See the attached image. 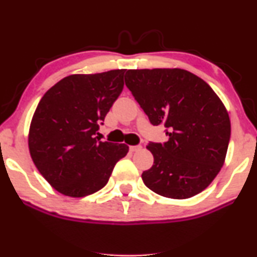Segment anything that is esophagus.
Listing matches in <instances>:
<instances>
[{
	"instance_id": "esophagus-1",
	"label": "esophagus",
	"mask_w": 257,
	"mask_h": 257,
	"mask_svg": "<svg viewBox=\"0 0 257 257\" xmlns=\"http://www.w3.org/2000/svg\"><path fill=\"white\" fill-rule=\"evenodd\" d=\"M129 149H131V151H132V152H138V151H140L141 149H143V146H141V145H137V146H131V147H129Z\"/></svg>"
}]
</instances>
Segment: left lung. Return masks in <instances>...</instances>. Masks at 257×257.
Returning a JSON list of instances; mask_svg holds the SVG:
<instances>
[{
    "label": "left lung",
    "mask_w": 257,
    "mask_h": 257,
    "mask_svg": "<svg viewBox=\"0 0 257 257\" xmlns=\"http://www.w3.org/2000/svg\"><path fill=\"white\" fill-rule=\"evenodd\" d=\"M125 85L153 125L169 140L150 143L153 166L141 178L167 198L186 199L204 191L225 163L231 120L206 82L182 69L128 70Z\"/></svg>",
    "instance_id": "left-lung-1"
}]
</instances>
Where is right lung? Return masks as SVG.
<instances>
[{"mask_svg":"<svg viewBox=\"0 0 257 257\" xmlns=\"http://www.w3.org/2000/svg\"><path fill=\"white\" fill-rule=\"evenodd\" d=\"M125 70L70 75L38 102L29 150L42 176L64 196L79 198L101 190L128 153L125 144L100 141L99 124L122 93Z\"/></svg>","mask_w":257,"mask_h":257,"instance_id":"1","label":"right lung"}]
</instances>
